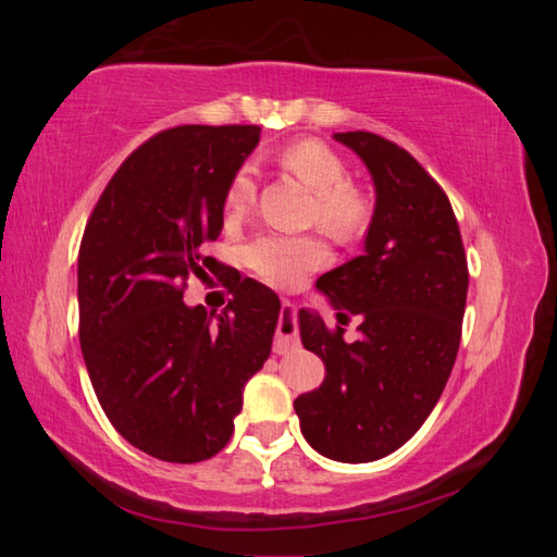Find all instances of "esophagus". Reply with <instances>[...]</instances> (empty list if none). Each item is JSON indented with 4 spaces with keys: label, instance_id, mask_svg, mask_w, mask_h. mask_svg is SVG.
<instances>
[{
    "label": "esophagus",
    "instance_id": "1",
    "mask_svg": "<svg viewBox=\"0 0 557 557\" xmlns=\"http://www.w3.org/2000/svg\"><path fill=\"white\" fill-rule=\"evenodd\" d=\"M297 346H299V338H297V324H295V309H292L289 305H282L275 342H272V351L289 354V351H295Z\"/></svg>",
    "mask_w": 557,
    "mask_h": 557
}]
</instances>
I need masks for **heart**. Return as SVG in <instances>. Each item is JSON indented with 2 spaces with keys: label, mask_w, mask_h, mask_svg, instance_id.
<instances>
[{
  "label": "heart",
  "mask_w": 557,
  "mask_h": 557,
  "mask_svg": "<svg viewBox=\"0 0 557 557\" xmlns=\"http://www.w3.org/2000/svg\"><path fill=\"white\" fill-rule=\"evenodd\" d=\"M280 164L314 194L312 221L329 235H334L336 240H351L363 231L369 221V203L354 186H348V169L332 147L317 139H301L282 149ZM256 169L245 164L231 178L225 191V211L228 215H245L256 203ZM243 258L245 265L262 280L277 287H292L322 265L326 248L314 235L260 233L245 245Z\"/></svg>",
  "instance_id": "obj_1"
}]
</instances>
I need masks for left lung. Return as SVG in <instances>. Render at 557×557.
<instances>
[{"label": "left lung", "mask_w": 557, "mask_h": 557, "mask_svg": "<svg viewBox=\"0 0 557 557\" xmlns=\"http://www.w3.org/2000/svg\"><path fill=\"white\" fill-rule=\"evenodd\" d=\"M363 159L375 209L363 256L317 280L359 336L301 309L307 351L326 366L324 383L299 395L301 435L334 461H375L403 447L435 408L455 366L469 270L447 194L418 159L373 132H336Z\"/></svg>", "instance_id": "1"}]
</instances>
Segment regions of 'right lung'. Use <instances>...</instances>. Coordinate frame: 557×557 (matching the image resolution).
<instances>
[{"mask_svg": "<svg viewBox=\"0 0 557 557\" xmlns=\"http://www.w3.org/2000/svg\"><path fill=\"white\" fill-rule=\"evenodd\" d=\"M258 143V125L159 132L122 162L83 233L78 336L92 391L112 428L162 461L219 455L245 383L270 356L277 295L235 282L206 252L231 178ZM209 274L234 292L221 315L183 301L185 282Z\"/></svg>", "mask_w": 557, "mask_h": 557, "instance_id": "add662e5", "label": "right lung"}]
</instances>
